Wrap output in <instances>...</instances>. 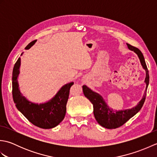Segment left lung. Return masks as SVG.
<instances>
[{
  "label": "left lung",
  "mask_w": 157,
  "mask_h": 157,
  "mask_svg": "<svg viewBox=\"0 0 157 157\" xmlns=\"http://www.w3.org/2000/svg\"><path fill=\"white\" fill-rule=\"evenodd\" d=\"M127 45H128L129 49L134 51L138 55L141 64L143 68L145 69L146 73L145 79L146 88L145 93L142 99L137 106L131 109L121 110V111H113L106 105L101 95L98 94V93L93 92L92 90L88 88L86 85L82 86L84 96L93 105L94 115L96 120L101 126L107 129H115L123 125L129 119H131L136 113H138L140 110L142 109L146 99V91H147V88L149 84V74L144 56H143L142 52L138 48L129 44H127Z\"/></svg>",
  "instance_id": "1"
}]
</instances>
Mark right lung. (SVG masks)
<instances>
[{
    "instance_id": "1",
    "label": "right lung",
    "mask_w": 157,
    "mask_h": 157,
    "mask_svg": "<svg viewBox=\"0 0 157 157\" xmlns=\"http://www.w3.org/2000/svg\"><path fill=\"white\" fill-rule=\"evenodd\" d=\"M36 40L31 42L25 48L29 49ZM20 58L15 63L13 70L12 94L16 107L32 124L42 129H51L58 125L64 119L66 113L69 90L73 82L69 83L60 89L57 94L44 104H34L27 101L19 92L17 76L19 73Z\"/></svg>"
}]
</instances>
